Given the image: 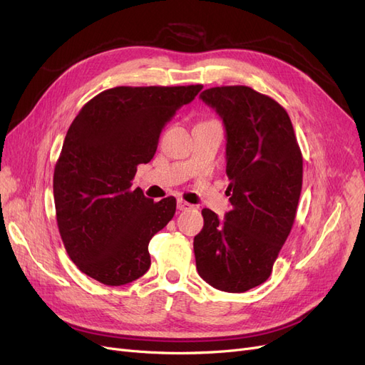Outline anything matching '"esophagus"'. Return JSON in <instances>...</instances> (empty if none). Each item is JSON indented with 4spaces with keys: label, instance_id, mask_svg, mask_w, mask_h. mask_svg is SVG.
Segmentation results:
<instances>
[{
    "label": "esophagus",
    "instance_id": "esophagus-1",
    "mask_svg": "<svg viewBox=\"0 0 365 365\" xmlns=\"http://www.w3.org/2000/svg\"><path fill=\"white\" fill-rule=\"evenodd\" d=\"M178 210L180 212H187V210H192L193 208V205L192 204H189V202H185V201H182V200H178Z\"/></svg>",
    "mask_w": 365,
    "mask_h": 365
}]
</instances>
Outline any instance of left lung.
<instances>
[{
  "label": "left lung",
  "instance_id": "1",
  "mask_svg": "<svg viewBox=\"0 0 365 365\" xmlns=\"http://www.w3.org/2000/svg\"><path fill=\"white\" fill-rule=\"evenodd\" d=\"M200 97L225 126L231 210L224 220L202 210L196 269L219 291L245 292L267 282L291 233L303 157L291 118L274 98L242 85L210 88Z\"/></svg>",
  "mask_w": 365,
  "mask_h": 365
}]
</instances>
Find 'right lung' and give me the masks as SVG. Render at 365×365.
<instances>
[{
  "mask_svg": "<svg viewBox=\"0 0 365 365\" xmlns=\"http://www.w3.org/2000/svg\"><path fill=\"white\" fill-rule=\"evenodd\" d=\"M201 90L117 86L91 98L73 120L53 193L65 250L91 279L121 286L149 269V242L173 217L176 200L153 202L130 181L137 165L155 155L163 128Z\"/></svg>",
  "mask_w": 365,
  "mask_h": 365,
  "instance_id": "right-lung-1",
  "label": "right lung"
}]
</instances>
